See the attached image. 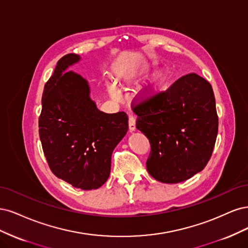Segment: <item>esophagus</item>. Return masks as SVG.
Here are the masks:
<instances>
[{
  "instance_id": "esophagus-1",
  "label": "esophagus",
  "mask_w": 248,
  "mask_h": 248,
  "mask_svg": "<svg viewBox=\"0 0 248 248\" xmlns=\"http://www.w3.org/2000/svg\"><path fill=\"white\" fill-rule=\"evenodd\" d=\"M129 129L131 132L136 130V117L133 115H130L129 117Z\"/></svg>"
}]
</instances>
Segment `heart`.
<instances>
[{
    "mask_svg": "<svg viewBox=\"0 0 248 248\" xmlns=\"http://www.w3.org/2000/svg\"><path fill=\"white\" fill-rule=\"evenodd\" d=\"M164 77H165V75L164 74H159V75H157L156 76V78H155V86L157 87L158 85H161V83L163 82V80H164ZM108 90H109V93L113 95V97H117L118 95V92H117V90L115 89V87L113 86V85H109L108 86Z\"/></svg>",
    "mask_w": 248,
    "mask_h": 248,
    "instance_id": "1",
    "label": "heart"
}]
</instances>
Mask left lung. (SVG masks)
I'll return each mask as SVG.
<instances>
[{"label":"left lung","mask_w":248,"mask_h":248,"mask_svg":"<svg viewBox=\"0 0 248 248\" xmlns=\"http://www.w3.org/2000/svg\"><path fill=\"white\" fill-rule=\"evenodd\" d=\"M134 103L136 126L150 143L146 167L157 181L178 183L201 172L212 155L218 116L211 84L195 73Z\"/></svg>","instance_id":"left-lung-1"}]
</instances>
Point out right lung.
Segmentation results:
<instances>
[{
  "mask_svg": "<svg viewBox=\"0 0 248 248\" xmlns=\"http://www.w3.org/2000/svg\"><path fill=\"white\" fill-rule=\"evenodd\" d=\"M80 57L69 53L46 82L39 136L51 172L74 187L95 189L110 175L111 155L129 129L124 111L105 113L90 98L87 81L66 72Z\"/></svg>",
  "mask_w": 248,
  "mask_h": 248,
  "instance_id": "right-lung-1",
  "label": "right lung"
}]
</instances>
